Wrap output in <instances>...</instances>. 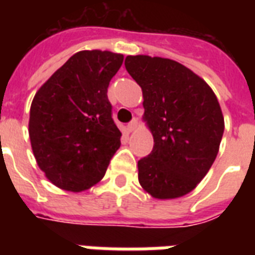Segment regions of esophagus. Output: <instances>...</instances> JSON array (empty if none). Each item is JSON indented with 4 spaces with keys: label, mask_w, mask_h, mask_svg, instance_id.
I'll use <instances>...</instances> for the list:
<instances>
[{
    "label": "esophagus",
    "mask_w": 255,
    "mask_h": 255,
    "mask_svg": "<svg viewBox=\"0 0 255 255\" xmlns=\"http://www.w3.org/2000/svg\"><path fill=\"white\" fill-rule=\"evenodd\" d=\"M137 126H139V123H137V120L136 119H133L131 122V123L128 124L127 126V131L128 132H133L136 129V128H137Z\"/></svg>",
    "instance_id": "obj_1"
}]
</instances>
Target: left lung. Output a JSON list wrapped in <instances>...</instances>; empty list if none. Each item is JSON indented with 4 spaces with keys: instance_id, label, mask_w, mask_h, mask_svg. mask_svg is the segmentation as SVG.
I'll list each match as a JSON object with an SVG mask.
<instances>
[{
    "instance_id": "obj_1",
    "label": "left lung",
    "mask_w": 255,
    "mask_h": 255,
    "mask_svg": "<svg viewBox=\"0 0 255 255\" xmlns=\"http://www.w3.org/2000/svg\"><path fill=\"white\" fill-rule=\"evenodd\" d=\"M126 69L143 91V122L153 149L139 160V182L157 200L185 196L200 184L216 160L224 115L201 77L168 58L128 55Z\"/></svg>"
}]
</instances>
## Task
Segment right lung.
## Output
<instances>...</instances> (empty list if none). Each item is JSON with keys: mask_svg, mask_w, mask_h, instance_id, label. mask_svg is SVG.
<instances>
[{"mask_svg": "<svg viewBox=\"0 0 255 255\" xmlns=\"http://www.w3.org/2000/svg\"><path fill=\"white\" fill-rule=\"evenodd\" d=\"M123 54L83 50L39 87L30 107L29 137L39 169L67 192H82L104 177L120 147L107 88Z\"/></svg>", "mask_w": 255, "mask_h": 255, "instance_id": "1", "label": "right lung"}]
</instances>
